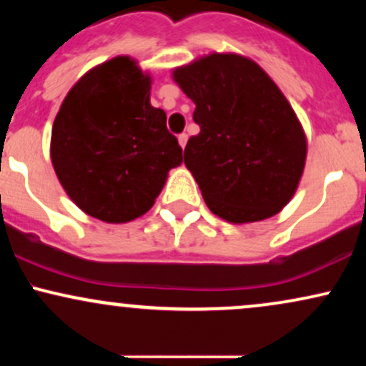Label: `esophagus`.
<instances>
[{"label": "esophagus", "instance_id": "esophagus-1", "mask_svg": "<svg viewBox=\"0 0 366 366\" xmlns=\"http://www.w3.org/2000/svg\"><path fill=\"white\" fill-rule=\"evenodd\" d=\"M177 139H179V144H180V148H186V144H187V139H189V137H187V134H179V137H177Z\"/></svg>", "mask_w": 366, "mask_h": 366}]
</instances>
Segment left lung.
Segmentation results:
<instances>
[{
  "label": "left lung",
  "mask_w": 366,
  "mask_h": 366,
  "mask_svg": "<svg viewBox=\"0 0 366 366\" xmlns=\"http://www.w3.org/2000/svg\"><path fill=\"white\" fill-rule=\"evenodd\" d=\"M196 104L199 134L184 163L204 203L232 224L274 217L291 201L306 162V136L282 91L258 63L213 53L174 70Z\"/></svg>",
  "instance_id": "left-lung-1"
}]
</instances>
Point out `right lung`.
I'll return each instance as SVG.
<instances>
[{"label": "right lung", "mask_w": 366, "mask_h": 366, "mask_svg": "<svg viewBox=\"0 0 366 366\" xmlns=\"http://www.w3.org/2000/svg\"><path fill=\"white\" fill-rule=\"evenodd\" d=\"M151 77L117 56L79 79L54 119L51 162L70 199L87 215L124 224L154 204L182 148L167 115L149 103Z\"/></svg>", "instance_id": "obj_1"}]
</instances>
